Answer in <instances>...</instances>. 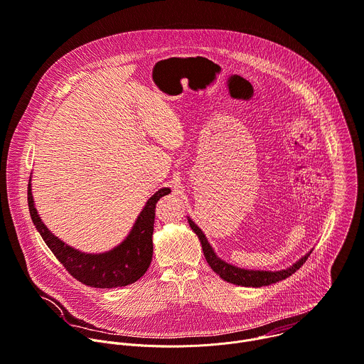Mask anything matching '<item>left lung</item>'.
Listing matches in <instances>:
<instances>
[{
    "label": "left lung",
    "mask_w": 364,
    "mask_h": 364,
    "mask_svg": "<svg viewBox=\"0 0 364 364\" xmlns=\"http://www.w3.org/2000/svg\"><path fill=\"white\" fill-rule=\"evenodd\" d=\"M188 223L192 228V231L198 235L200 245H202V251L205 255L206 262L209 264V267L220 275L223 279L235 284V285H242V287H264V285H271L274 282H278L281 279H285L287 277L293 275L297 269H300V267L307 261V258L310 257L311 251L309 254H306L301 259H299L296 264H293V267L281 269V271H254V269H245V268H238L235 265H231L228 262H225L224 259H221L218 257L212 247L209 245L205 234L200 231V228L188 218Z\"/></svg>",
    "instance_id": "left-lung-1"
}]
</instances>
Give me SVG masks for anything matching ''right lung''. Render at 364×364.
Returning <instances> with one entry per match:
<instances>
[{
	"instance_id": "right-lung-1",
	"label": "right lung",
	"mask_w": 364,
	"mask_h": 364,
	"mask_svg": "<svg viewBox=\"0 0 364 364\" xmlns=\"http://www.w3.org/2000/svg\"><path fill=\"white\" fill-rule=\"evenodd\" d=\"M169 192V188H162L151 196L137 216L126 240L112 251L103 254L80 252L54 237L37 213L31 193V183H28L27 196L31 220L37 231L68 274L77 281L95 288H114L137 281L148 271L154 255L152 234L156 202Z\"/></svg>"
}]
</instances>
